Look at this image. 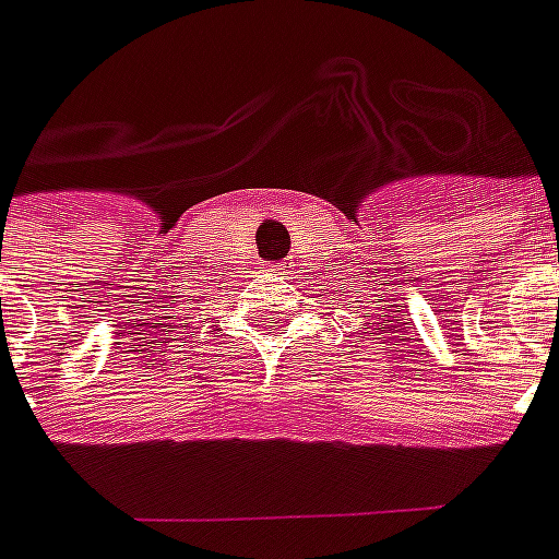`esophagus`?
Wrapping results in <instances>:
<instances>
[{"label": "esophagus", "mask_w": 559, "mask_h": 559, "mask_svg": "<svg viewBox=\"0 0 559 559\" xmlns=\"http://www.w3.org/2000/svg\"><path fill=\"white\" fill-rule=\"evenodd\" d=\"M267 267H271V271H274V274H292V267H295V264L292 262H274V264H267Z\"/></svg>", "instance_id": "obj_1"}]
</instances>
